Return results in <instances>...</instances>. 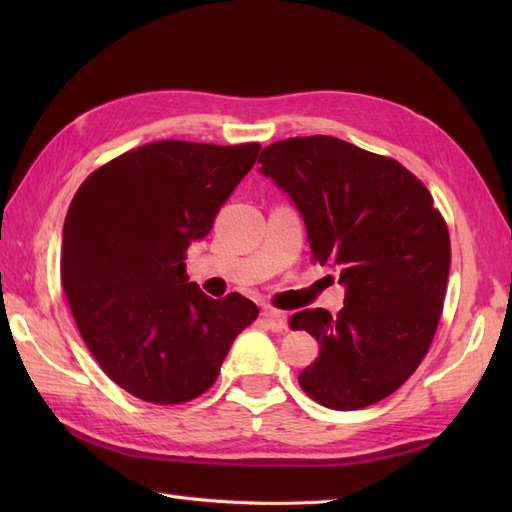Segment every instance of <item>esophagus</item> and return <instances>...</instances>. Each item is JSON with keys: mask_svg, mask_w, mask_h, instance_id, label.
Returning <instances> with one entry per match:
<instances>
[{"mask_svg": "<svg viewBox=\"0 0 512 512\" xmlns=\"http://www.w3.org/2000/svg\"><path fill=\"white\" fill-rule=\"evenodd\" d=\"M262 319H264V323H266L268 328L273 330V332H284V330H288V319H286L284 312L273 310V308H266V310H262Z\"/></svg>", "mask_w": 512, "mask_h": 512, "instance_id": "esophagus-1", "label": "esophagus"}]
</instances>
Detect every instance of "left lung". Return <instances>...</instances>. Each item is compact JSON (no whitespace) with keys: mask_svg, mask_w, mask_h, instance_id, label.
<instances>
[{"mask_svg":"<svg viewBox=\"0 0 512 512\" xmlns=\"http://www.w3.org/2000/svg\"><path fill=\"white\" fill-rule=\"evenodd\" d=\"M264 176L303 215L312 262L339 266L345 306L290 317L321 352L299 374L319 405L354 411L394 394L436 336L451 266V239L429 189L398 160L332 136L268 145Z\"/></svg>","mask_w":512,"mask_h":512,"instance_id":"1","label":"left lung"}]
</instances>
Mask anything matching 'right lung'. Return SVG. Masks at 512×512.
Masks as SVG:
<instances>
[{"label": "right lung", "instance_id": "add662e5", "mask_svg": "<svg viewBox=\"0 0 512 512\" xmlns=\"http://www.w3.org/2000/svg\"><path fill=\"white\" fill-rule=\"evenodd\" d=\"M262 145L158 140L92 171L63 224L61 279L85 345L118 387L154 405L209 389L257 306L211 299L187 248L255 165Z\"/></svg>", "mask_w": 512, "mask_h": 512}]
</instances>
